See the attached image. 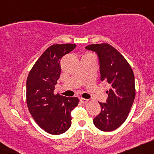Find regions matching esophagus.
Masks as SVG:
<instances>
[{
    "mask_svg": "<svg viewBox=\"0 0 154 154\" xmlns=\"http://www.w3.org/2000/svg\"><path fill=\"white\" fill-rule=\"evenodd\" d=\"M80 101L81 103H82V104H86V103L88 102V99H83V98H81V99H80Z\"/></svg>",
    "mask_w": 154,
    "mask_h": 154,
    "instance_id": "34e87169",
    "label": "esophagus"
}]
</instances>
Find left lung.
<instances>
[{"mask_svg":"<svg viewBox=\"0 0 154 154\" xmlns=\"http://www.w3.org/2000/svg\"><path fill=\"white\" fill-rule=\"evenodd\" d=\"M96 52L99 59L100 80L111 85L106 103L99 102L101 112L94 119L96 128L111 131L124 124L135 97L134 75L131 67L116 49L108 44H96L85 47Z\"/></svg>","mask_w":154,"mask_h":154,"instance_id":"1","label":"left lung"}]
</instances>
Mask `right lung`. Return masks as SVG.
<instances>
[{
	"label": "right lung",
	"mask_w": 154,
	"mask_h": 154,
	"mask_svg": "<svg viewBox=\"0 0 154 154\" xmlns=\"http://www.w3.org/2000/svg\"><path fill=\"white\" fill-rule=\"evenodd\" d=\"M75 47L73 44L48 47L27 78L26 101L29 112L37 124L50 134H63L70 128L71 112L79 103L77 97L54 94L60 74V59Z\"/></svg>",
	"instance_id": "right-lung-1"
}]
</instances>
